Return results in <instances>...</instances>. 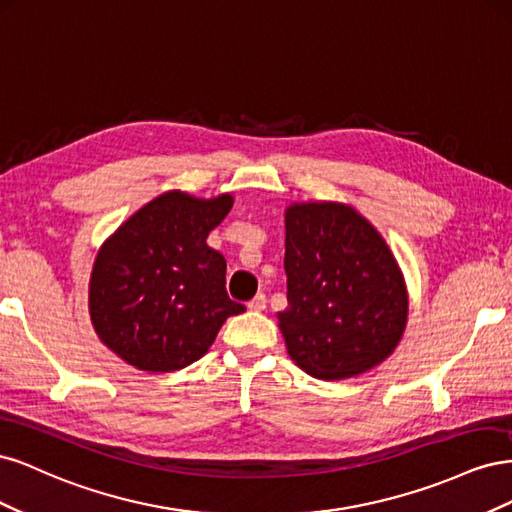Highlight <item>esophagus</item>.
<instances>
[{
  "label": "esophagus",
  "mask_w": 512,
  "mask_h": 512,
  "mask_svg": "<svg viewBox=\"0 0 512 512\" xmlns=\"http://www.w3.org/2000/svg\"><path fill=\"white\" fill-rule=\"evenodd\" d=\"M247 307H250L252 312H262V309L267 307V297H265V294H262V292H258L256 297H254L250 303H247Z\"/></svg>",
  "instance_id": "obj_1"
}]
</instances>
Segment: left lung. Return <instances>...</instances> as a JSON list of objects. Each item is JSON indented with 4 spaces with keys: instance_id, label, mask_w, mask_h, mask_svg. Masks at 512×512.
Instances as JSON below:
<instances>
[{
    "instance_id": "8db88e82",
    "label": "left lung",
    "mask_w": 512,
    "mask_h": 512,
    "mask_svg": "<svg viewBox=\"0 0 512 512\" xmlns=\"http://www.w3.org/2000/svg\"><path fill=\"white\" fill-rule=\"evenodd\" d=\"M284 224L288 307L277 324L294 365L344 380L389 359L406 331L408 288L376 226L335 200L292 203Z\"/></svg>"
}]
</instances>
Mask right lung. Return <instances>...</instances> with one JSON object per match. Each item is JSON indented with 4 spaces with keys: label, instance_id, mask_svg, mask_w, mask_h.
<instances>
[{
    "label": "right lung",
    "instance_id": "obj_1",
    "mask_svg": "<svg viewBox=\"0 0 512 512\" xmlns=\"http://www.w3.org/2000/svg\"><path fill=\"white\" fill-rule=\"evenodd\" d=\"M235 198L170 190L143 205L98 250L89 318L128 365L168 374L205 356L226 318L245 307L226 292V260L207 245Z\"/></svg>",
    "mask_w": 512,
    "mask_h": 512
}]
</instances>
